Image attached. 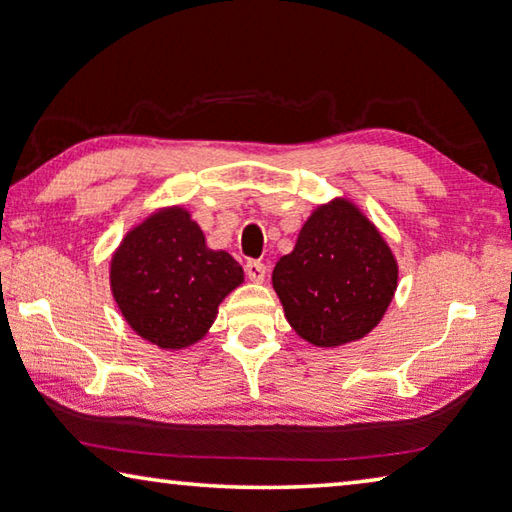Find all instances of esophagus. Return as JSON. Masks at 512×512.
I'll use <instances>...</instances> for the list:
<instances>
[{
	"mask_svg": "<svg viewBox=\"0 0 512 512\" xmlns=\"http://www.w3.org/2000/svg\"><path fill=\"white\" fill-rule=\"evenodd\" d=\"M244 271H246V275H248V280L262 282L264 275H266V266H264L262 262H259V259H248L246 266H244Z\"/></svg>",
	"mask_w": 512,
	"mask_h": 512,
	"instance_id": "34e87169",
	"label": "esophagus"
}]
</instances>
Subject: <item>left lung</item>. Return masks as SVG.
<instances>
[{
    "instance_id": "8db88e82",
    "label": "left lung",
    "mask_w": 512,
    "mask_h": 512,
    "mask_svg": "<svg viewBox=\"0 0 512 512\" xmlns=\"http://www.w3.org/2000/svg\"><path fill=\"white\" fill-rule=\"evenodd\" d=\"M395 287L391 248L348 201L318 207L293 253L273 268L284 316L302 339L320 348L366 336L391 305Z\"/></svg>"
}]
</instances>
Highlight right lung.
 <instances>
[{"mask_svg": "<svg viewBox=\"0 0 512 512\" xmlns=\"http://www.w3.org/2000/svg\"><path fill=\"white\" fill-rule=\"evenodd\" d=\"M241 282V266L225 250L207 248L201 228L180 207L128 232L110 271L112 296L128 325L164 350L205 336L216 307Z\"/></svg>", "mask_w": 512, "mask_h": 512, "instance_id": "1", "label": "right lung"}]
</instances>
